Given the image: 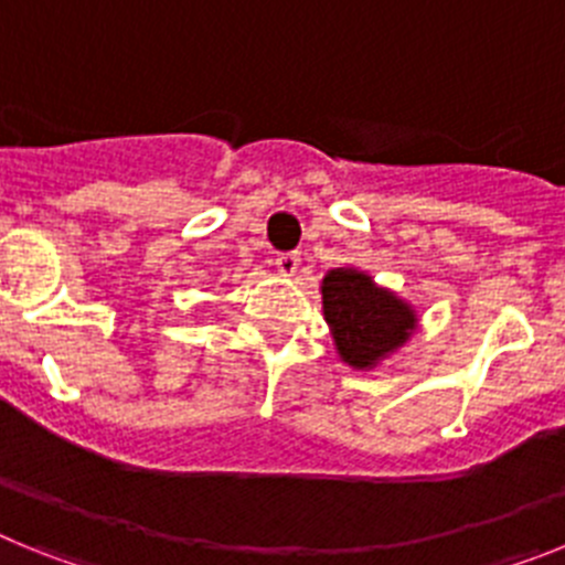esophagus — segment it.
<instances>
[{
	"label": "esophagus",
	"mask_w": 565,
	"mask_h": 565,
	"mask_svg": "<svg viewBox=\"0 0 565 565\" xmlns=\"http://www.w3.org/2000/svg\"><path fill=\"white\" fill-rule=\"evenodd\" d=\"M277 271L282 277H294L299 271V254L297 252H286L277 257Z\"/></svg>",
	"instance_id": "1"
}]
</instances>
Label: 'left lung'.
<instances>
[{
	"label": "left lung",
	"instance_id": "8db88e82",
	"mask_svg": "<svg viewBox=\"0 0 565 565\" xmlns=\"http://www.w3.org/2000/svg\"><path fill=\"white\" fill-rule=\"evenodd\" d=\"M319 291L337 356L353 371H376L418 328L416 308L356 266L331 268Z\"/></svg>",
	"mask_w": 565,
	"mask_h": 565
}]
</instances>
